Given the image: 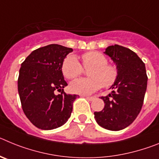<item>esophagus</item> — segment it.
Here are the masks:
<instances>
[{"label": "esophagus", "instance_id": "34e87169", "mask_svg": "<svg viewBox=\"0 0 159 159\" xmlns=\"http://www.w3.org/2000/svg\"><path fill=\"white\" fill-rule=\"evenodd\" d=\"M86 98L88 99V100L92 101V100H94V99H95V96H86Z\"/></svg>", "mask_w": 159, "mask_h": 159}]
</instances>
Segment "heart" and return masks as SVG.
I'll return each instance as SVG.
<instances>
[{
	"label": "heart",
	"mask_w": 159,
	"mask_h": 159,
	"mask_svg": "<svg viewBox=\"0 0 159 159\" xmlns=\"http://www.w3.org/2000/svg\"><path fill=\"white\" fill-rule=\"evenodd\" d=\"M106 56L99 52H88L82 56V63L88 71L89 78L75 80L70 84L72 92L80 95H90L103 85L110 87L118 78V69L115 65L107 64ZM62 72L67 79L72 80L83 72V67L74 55H69L62 63Z\"/></svg>",
	"instance_id": "1"
}]
</instances>
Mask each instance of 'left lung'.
Returning a JSON list of instances; mask_svg holds the SVG:
<instances>
[{"instance_id":"1","label":"left lung","mask_w":159,"mask_h":159,"mask_svg":"<svg viewBox=\"0 0 159 159\" xmlns=\"http://www.w3.org/2000/svg\"><path fill=\"white\" fill-rule=\"evenodd\" d=\"M104 54L118 69V78L111 87V93L101 97L104 107L94 113L97 123L110 130H120L134 121L143 107L147 87L145 64L130 49L115 44Z\"/></svg>"}]
</instances>
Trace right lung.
<instances>
[{"instance_id":"add662e5","label":"right lung","mask_w":159,"mask_h":159,"mask_svg":"<svg viewBox=\"0 0 159 159\" xmlns=\"http://www.w3.org/2000/svg\"><path fill=\"white\" fill-rule=\"evenodd\" d=\"M73 50L59 44H49L31 52L21 64L18 92L24 113L41 130H52L67 121L77 95H67L62 63ZM57 89L61 93L54 94Z\"/></svg>"}]
</instances>
